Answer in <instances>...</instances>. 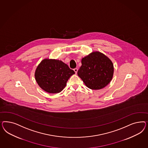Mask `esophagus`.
Wrapping results in <instances>:
<instances>
[{"instance_id":"34e87169","label":"esophagus","mask_w":148,"mask_h":148,"mask_svg":"<svg viewBox=\"0 0 148 148\" xmlns=\"http://www.w3.org/2000/svg\"><path fill=\"white\" fill-rule=\"evenodd\" d=\"M77 71H78V69H77V68H75V69H74V71L75 72V73H77Z\"/></svg>"}]
</instances>
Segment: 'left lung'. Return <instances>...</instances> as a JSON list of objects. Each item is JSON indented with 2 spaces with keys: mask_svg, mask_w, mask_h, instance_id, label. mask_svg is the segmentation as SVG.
Returning <instances> with one entry per match:
<instances>
[{
  "mask_svg": "<svg viewBox=\"0 0 148 148\" xmlns=\"http://www.w3.org/2000/svg\"><path fill=\"white\" fill-rule=\"evenodd\" d=\"M81 63L77 75L90 89H102L112 80L113 64L105 55L93 51L82 58Z\"/></svg>",
  "mask_w": 148,
  "mask_h": 148,
  "instance_id": "left-lung-1",
  "label": "left lung"
}]
</instances>
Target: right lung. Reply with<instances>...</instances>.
Here are the masks:
<instances>
[{"label":"right lung","instance_id":"right-lung-1","mask_svg":"<svg viewBox=\"0 0 148 148\" xmlns=\"http://www.w3.org/2000/svg\"><path fill=\"white\" fill-rule=\"evenodd\" d=\"M75 72L62 61L45 58L36 68L35 77L37 83L49 93H58L66 87L67 82Z\"/></svg>","mask_w":148,"mask_h":148}]
</instances>
